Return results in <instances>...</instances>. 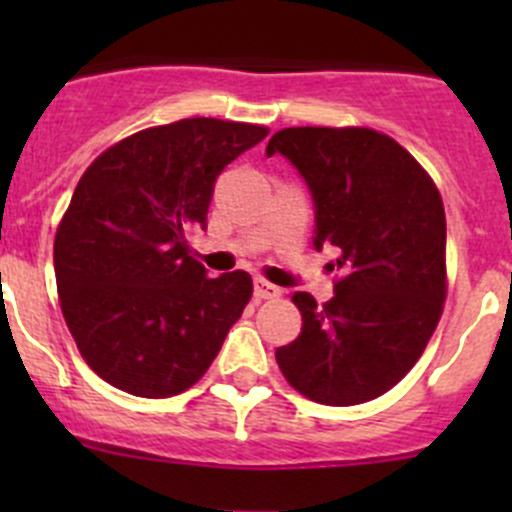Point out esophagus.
Returning a JSON list of instances; mask_svg holds the SVG:
<instances>
[{
	"label": "esophagus",
	"mask_w": 512,
	"mask_h": 512,
	"mask_svg": "<svg viewBox=\"0 0 512 512\" xmlns=\"http://www.w3.org/2000/svg\"><path fill=\"white\" fill-rule=\"evenodd\" d=\"M282 294L280 287L270 285V282L265 280H255V297L257 299H277Z\"/></svg>",
	"instance_id": "obj_1"
}]
</instances>
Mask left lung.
I'll return each mask as SVG.
<instances>
[{"label":"left lung","instance_id":"1","mask_svg":"<svg viewBox=\"0 0 512 512\" xmlns=\"http://www.w3.org/2000/svg\"><path fill=\"white\" fill-rule=\"evenodd\" d=\"M265 153H280L302 175L314 247H337L342 270L329 302L294 294L302 332L277 349V364L319 404L376 399L409 374L441 319V195L409 151L369 128H285Z\"/></svg>","mask_w":512,"mask_h":512}]
</instances>
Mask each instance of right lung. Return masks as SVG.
I'll list each match as a JSON object with an SVG mask.
<instances>
[{
  "label": "right lung",
  "mask_w": 512,
  "mask_h": 512,
  "mask_svg": "<svg viewBox=\"0 0 512 512\" xmlns=\"http://www.w3.org/2000/svg\"><path fill=\"white\" fill-rule=\"evenodd\" d=\"M267 136L252 123L185 118L108 148L81 175L56 230L61 312L86 364L116 389H190L252 297L247 272L208 277L188 235L208 227L215 180Z\"/></svg>",
  "instance_id": "1"
}]
</instances>
